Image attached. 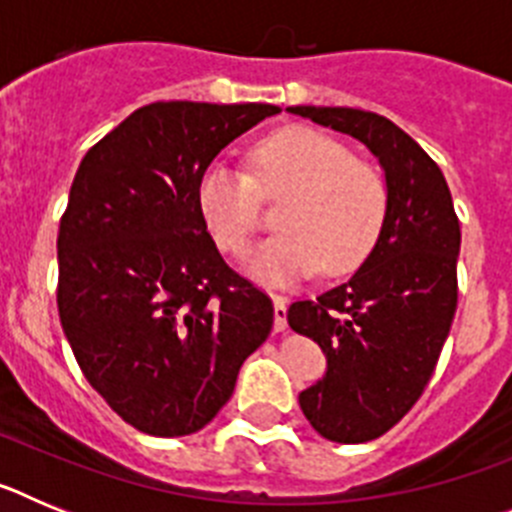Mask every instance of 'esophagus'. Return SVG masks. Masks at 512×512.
Returning <instances> with one entry per match:
<instances>
[{"label":"esophagus","instance_id":"1","mask_svg":"<svg viewBox=\"0 0 512 512\" xmlns=\"http://www.w3.org/2000/svg\"><path fill=\"white\" fill-rule=\"evenodd\" d=\"M274 330L277 333L287 330V300L279 295H274Z\"/></svg>","mask_w":512,"mask_h":512}]
</instances>
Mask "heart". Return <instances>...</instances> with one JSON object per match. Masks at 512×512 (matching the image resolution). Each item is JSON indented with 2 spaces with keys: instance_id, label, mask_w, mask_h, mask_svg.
Returning a JSON list of instances; mask_svg holds the SVG:
<instances>
[{
  "instance_id": "b5f03b06",
  "label": "heart",
  "mask_w": 512,
  "mask_h": 512,
  "mask_svg": "<svg viewBox=\"0 0 512 512\" xmlns=\"http://www.w3.org/2000/svg\"><path fill=\"white\" fill-rule=\"evenodd\" d=\"M259 194L282 197L277 235L248 253L253 277L287 282L325 266L354 271L382 235L390 192L377 166L315 128H287L251 151V174L217 161L197 184V205L215 243L246 251L261 220Z\"/></svg>"
}]
</instances>
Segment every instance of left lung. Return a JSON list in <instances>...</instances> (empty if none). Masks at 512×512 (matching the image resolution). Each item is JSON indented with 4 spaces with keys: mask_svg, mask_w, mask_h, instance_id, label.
I'll return each instance as SVG.
<instances>
[{
    "mask_svg": "<svg viewBox=\"0 0 512 512\" xmlns=\"http://www.w3.org/2000/svg\"><path fill=\"white\" fill-rule=\"evenodd\" d=\"M361 140L384 169L390 207L361 269L318 300L292 302L289 328L323 348L328 372L300 408L328 441L364 443L405 418L451 330L461 230L449 184L392 120L354 107H289Z\"/></svg>",
    "mask_w": 512,
    "mask_h": 512,
    "instance_id": "obj_1",
    "label": "left lung"
}]
</instances>
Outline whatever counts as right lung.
<instances>
[{
    "label": "right lung",
    "instance_id": "right-lung-1",
    "mask_svg": "<svg viewBox=\"0 0 512 512\" xmlns=\"http://www.w3.org/2000/svg\"><path fill=\"white\" fill-rule=\"evenodd\" d=\"M274 104L153 102L81 158L58 228V315L81 372L148 436L205 428L269 338V295L207 233L197 184Z\"/></svg>",
    "mask_w": 512,
    "mask_h": 512
}]
</instances>
